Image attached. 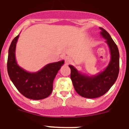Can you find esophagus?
<instances>
[{"mask_svg":"<svg viewBox=\"0 0 129 129\" xmlns=\"http://www.w3.org/2000/svg\"><path fill=\"white\" fill-rule=\"evenodd\" d=\"M65 62H66V64H70V63L72 62V59L70 58V57H66L65 58Z\"/></svg>","mask_w":129,"mask_h":129,"instance_id":"34e87169","label":"esophagus"}]
</instances>
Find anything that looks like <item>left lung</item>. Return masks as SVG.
Masks as SVG:
<instances>
[{"mask_svg":"<svg viewBox=\"0 0 129 129\" xmlns=\"http://www.w3.org/2000/svg\"><path fill=\"white\" fill-rule=\"evenodd\" d=\"M100 34L106 39L110 50L111 60L107 68L102 72L92 76L80 73L71 65V77L76 92L85 98L95 99L100 97L110 90L115 83L119 73V51L117 46L106 30L100 27Z\"/></svg>","mask_w":129,"mask_h":129,"instance_id":"1","label":"left lung"}]
</instances>
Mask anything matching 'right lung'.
<instances>
[{
	"instance_id": "obj_1",
	"label": "right lung",
	"mask_w": 129,
	"mask_h": 129,
	"mask_svg": "<svg viewBox=\"0 0 129 129\" xmlns=\"http://www.w3.org/2000/svg\"><path fill=\"white\" fill-rule=\"evenodd\" d=\"M19 35L12 40L9 49L7 71L16 88L22 95L33 100H42L49 96L53 91L56 75L64 61L49 63L40 71L29 73L17 64L16 60V47Z\"/></svg>"
}]
</instances>
